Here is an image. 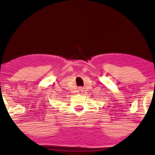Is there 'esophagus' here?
<instances>
[{"mask_svg":"<svg viewBox=\"0 0 155 155\" xmlns=\"http://www.w3.org/2000/svg\"><path fill=\"white\" fill-rule=\"evenodd\" d=\"M78 93H79V94H81V93H82V92H83V88H81V87H79V89H78Z\"/></svg>","mask_w":155,"mask_h":155,"instance_id":"34e87169","label":"esophagus"}]
</instances>
